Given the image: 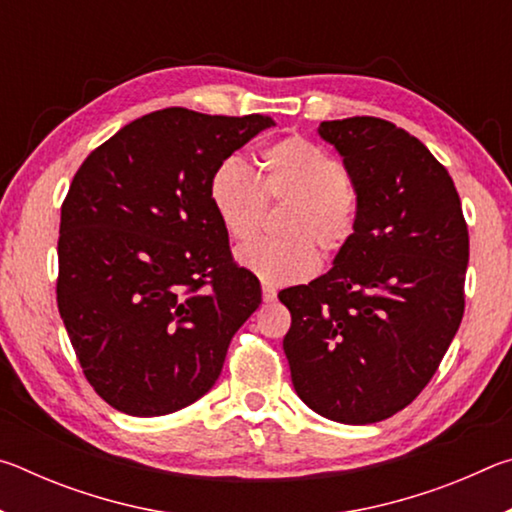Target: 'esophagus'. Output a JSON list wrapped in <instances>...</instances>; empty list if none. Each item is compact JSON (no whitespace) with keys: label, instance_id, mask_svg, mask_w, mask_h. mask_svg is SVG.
Returning <instances> with one entry per match:
<instances>
[{"label":"esophagus","instance_id":"1","mask_svg":"<svg viewBox=\"0 0 512 512\" xmlns=\"http://www.w3.org/2000/svg\"><path fill=\"white\" fill-rule=\"evenodd\" d=\"M262 298H264V302H273L277 298V291L273 287H268V284H264V287H262Z\"/></svg>","mask_w":512,"mask_h":512}]
</instances>
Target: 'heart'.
Segmentation results:
<instances>
[{
  "label": "heart",
  "mask_w": 512,
  "mask_h": 512,
  "mask_svg": "<svg viewBox=\"0 0 512 512\" xmlns=\"http://www.w3.org/2000/svg\"><path fill=\"white\" fill-rule=\"evenodd\" d=\"M210 203L230 239L259 230L266 203H289L284 239H255L237 250L239 264L273 287L314 275L318 253L336 255L359 225L361 198L343 164L307 137H282L259 153V176L239 158H225L210 176Z\"/></svg>",
  "instance_id": "b5f03b06"
}]
</instances>
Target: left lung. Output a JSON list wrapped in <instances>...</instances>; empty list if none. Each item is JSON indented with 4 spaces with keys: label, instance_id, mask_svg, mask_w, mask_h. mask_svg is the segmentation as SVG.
<instances>
[{
    "label": "left lung",
    "instance_id": "1",
    "mask_svg": "<svg viewBox=\"0 0 512 512\" xmlns=\"http://www.w3.org/2000/svg\"><path fill=\"white\" fill-rule=\"evenodd\" d=\"M359 189L357 232L314 282L284 289L293 388L343 424L391 418L443 361L465 311L470 237L447 169L379 117L323 121Z\"/></svg>",
    "mask_w": 512,
    "mask_h": 512
}]
</instances>
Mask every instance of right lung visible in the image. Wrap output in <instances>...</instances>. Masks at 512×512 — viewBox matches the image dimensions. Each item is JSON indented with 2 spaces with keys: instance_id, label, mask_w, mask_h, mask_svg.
I'll return each instance as SVG.
<instances>
[{
  "instance_id": "1",
  "label": "right lung",
  "mask_w": 512,
  "mask_h": 512,
  "mask_svg": "<svg viewBox=\"0 0 512 512\" xmlns=\"http://www.w3.org/2000/svg\"><path fill=\"white\" fill-rule=\"evenodd\" d=\"M271 126L155 110L76 171L60 207L56 300L85 379L112 409L167 415L219 379L262 289L230 253L210 176Z\"/></svg>"
}]
</instances>
